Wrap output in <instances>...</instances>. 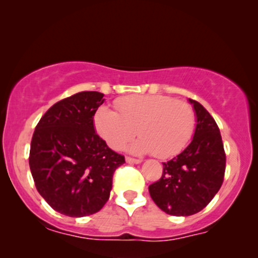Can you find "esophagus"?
<instances>
[{
  "label": "esophagus",
  "mask_w": 258,
  "mask_h": 258,
  "mask_svg": "<svg viewBox=\"0 0 258 258\" xmlns=\"http://www.w3.org/2000/svg\"><path fill=\"white\" fill-rule=\"evenodd\" d=\"M125 161L129 164H141V160H140V159H134V158H130V157H126Z\"/></svg>",
  "instance_id": "1"
}]
</instances>
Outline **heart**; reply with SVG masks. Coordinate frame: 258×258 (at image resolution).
<instances>
[{"mask_svg":"<svg viewBox=\"0 0 258 258\" xmlns=\"http://www.w3.org/2000/svg\"><path fill=\"white\" fill-rule=\"evenodd\" d=\"M116 106L119 112L103 105L93 117L95 132L116 151L135 135L138 126L141 136L129 145L132 153L170 158L185 147L195 130L192 107L167 95H128L117 99Z\"/></svg>","mask_w":258,"mask_h":258,"instance_id":"1","label":"heart"}]
</instances>
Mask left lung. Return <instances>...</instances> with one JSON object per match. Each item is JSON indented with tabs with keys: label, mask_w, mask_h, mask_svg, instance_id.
Here are the masks:
<instances>
[{
	"label": "left lung",
	"mask_w": 258,
	"mask_h": 258,
	"mask_svg": "<svg viewBox=\"0 0 258 258\" xmlns=\"http://www.w3.org/2000/svg\"><path fill=\"white\" fill-rule=\"evenodd\" d=\"M196 125L190 145L180 154L163 163L161 178L148 186L149 195L161 211L189 217L202 211L224 182V145L218 124L205 107L189 99Z\"/></svg>",
	"instance_id": "obj_1"
}]
</instances>
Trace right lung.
<instances>
[{
	"instance_id": "1",
	"label": "right lung",
	"mask_w": 258,
	"mask_h": 258,
	"mask_svg": "<svg viewBox=\"0 0 258 258\" xmlns=\"http://www.w3.org/2000/svg\"><path fill=\"white\" fill-rule=\"evenodd\" d=\"M104 101L100 92H79L52 105L33 133L34 184L50 207L67 217L99 212L110 197L113 172L125 163L95 133L93 117Z\"/></svg>"
}]
</instances>
